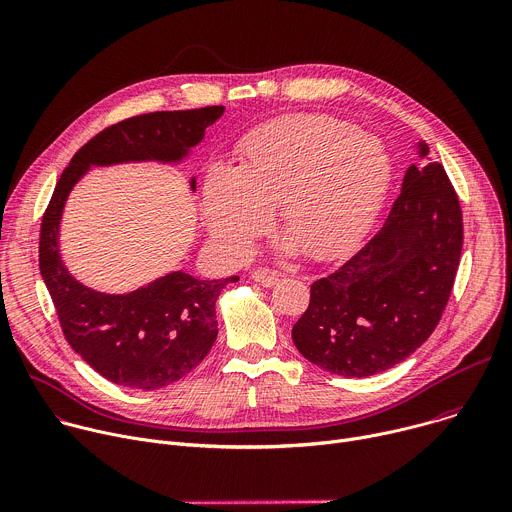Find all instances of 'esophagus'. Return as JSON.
I'll use <instances>...</instances> for the list:
<instances>
[{
	"label": "esophagus",
	"mask_w": 512,
	"mask_h": 512,
	"mask_svg": "<svg viewBox=\"0 0 512 512\" xmlns=\"http://www.w3.org/2000/svg\"><path fill=\"white\" fill-rule=\"evenodd\" d=\"M251 279L263 287H273L279 281V275L269 271V269H253L251 271Z\"/></svg>",
	"instance_id": "esophagus-1"
}]
</instances>
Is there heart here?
I'll return each instance as SVG.
<instances>
[{"label": "heart", "mask_w": 512, "mask_h": 512, "mask_svg": "<svg viewBox=\"0 0 512 512\" xmlns=\"http://www.w3.org/2000/svg\"><path fill=\"white\" fill-rule=\"evenodd\" d=\"M391 176V156L377 135L326 115H291L251 133L237 168H206V225L227 253L245 257L279 208L289 247L330 261L369 233Z\"/></svg>", "instance_id": "obj_1"}]
</instances>
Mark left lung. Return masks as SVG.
Returning <instances> with one entry per match:
<instances>
[{
  "instance_id": "obj_1",
  "label": "left lung",
  "mask_w": 512,
  "mask_h": 512,
  "mask_svg": "<svg viewBox=\"0 0 512 512\" xmlns=\"http://www.w3.org/2000/svg\"><path fill=\"white\" fill-rule=\"evenodd\" d=\"M419 160L427 143H415ZM429 160V158H427ZM464 243L456 190L437 162L411 164L379 233L328 277L291 328L296 348L340 377H371L411 356L450 300Z\"/></svg>"
}]
</instances>
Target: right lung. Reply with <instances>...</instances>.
<instances>
[{"label":"right lung","mask_w":512,"mask_h":512,"mask_svg":"<svg viewBox=\"0 0 512 512\" xmlns=\"http://www.w3.org/2000/svg\"><path fill=\"white\" fill-rule=\"evenodd\" d=\"M225 107L158 111L125 119L95 135L62 172L40 229V273L54 302L64 338L107 381L156 391L186 377L212 348L216 300L239 281L198 279L170 271L127 294H105L68 271L60 253L66 200L91 168L158 162L178 166L204 139ZM190 190H196L194 176Z\"/></svg>","instance_id":"1"}]
</instances>
